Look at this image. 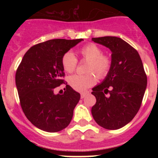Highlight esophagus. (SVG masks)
<instances>
[{
  "label": "esophagus",
  "mask_w": 158,
  "mask_h": 158,
  "mask_svg": "<svg viewBox=\"0 0 158 158\" xmlns=\"http://www.w3.org/2000/svg\"><path fill=\"white\" fill-rule=\"evenodd\" d=\"M89 94V93L88 92H85V93H81V99L85 98V96H86V95Z\"/></svg>",
  "instance_id": "1"
}]
</instances>
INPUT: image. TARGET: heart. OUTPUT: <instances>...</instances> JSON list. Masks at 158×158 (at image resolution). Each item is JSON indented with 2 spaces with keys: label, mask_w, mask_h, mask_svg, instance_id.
<instances>
[{
  "label": "heart",
  "mask_w": 158,
  "mask_h": 158,
  "mask_svg": "<svg viewBox=\"0 0 158 158\" xmlns=\"http://www.w3.org/2000/svg\"><path fill=\"white\" fill-rule=\"evenodd\" d=\"M79 54L81 58L89 62L86 74H74L69 77V83L77 91H85L94 85L97 81V74L100 78H104L111 68V58L103 54V50L95 43H88L81 47ZM78 60L74 54L68 51L62 58V65L67 73H73L77 66ZM96 72V75L94 73Z\"/></svg>",
  "instance_id": "obj_1"
}]
</instances>
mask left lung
Wrapping results in <instances>:
<instances>
[{
  "instance_id": "8db88e82",
  "label": "left lung",
  "mask_w": 158,
  "mask_h": 158,
  "mask_svg": "<svg viewBox=\"0 0 158 158\" xmlns=\"http://www.w3.org/2000/svg\"><path fill=\"white\" fill-rule=\"evenodd\" d=\"M111 51V68L101 84L93 89L96 99L92 115L96 123L117 130L131 122L142 104L147 77L138 51L115 36L93 38Z\"/></svg>"
}]
</instances>
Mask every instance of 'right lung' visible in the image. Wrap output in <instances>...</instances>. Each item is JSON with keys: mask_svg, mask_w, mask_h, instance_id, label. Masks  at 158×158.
Masks as SVG:
<instances>
[{"mask_svg": "<svg viewBox=\"0 0 158 158\" xmlns=\"http://www.w3.org/2000/svg\"><path fill=\"white\" fill-rule=\"evenodd\" d=\"M82 40L56 39L38 43L25 53L18 66L16 85L20 106L39 129L58 132L71 122L80 93L68 85L62 95H55L54 90L65 84L63 54Z\"/></svg>", "mask_w": 158, "mask_h": 158, "instance_id": "right-lung-1", "label": "right lung"}]
</instances>
